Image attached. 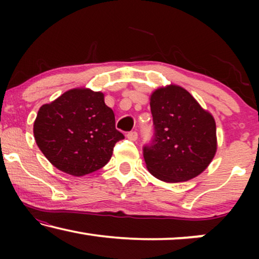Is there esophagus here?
<instances>
[{
    "mask_svg": "<svg viewBox=\"0 0 259 259\" xmlns=\"http://www.w3.org/2000/svg\"><path fill=\"white\" fill-rule=\"evenodd\" d=\"M127 139H130L131 141H136L138 139V133L136 131H133V132H128L127 133Z\"/></svg>",
    "mask_w": 259,
    "mask_h": 259,
    "instance_id": "obj_1",
    "label": "esophagus"
}]
</instances>
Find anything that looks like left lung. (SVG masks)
<instances>
[{
  "label": "left lung",
  "instance_id": "8db88e82",
  "mask_svg": "<svg viewBox=\"0 0 259 259\" xmlns=\"http://www.w3.org/2000/svg\"><path fill=\"white\" fill-rule=\"evenodd\" d=\"M150 106L155 133L151 146L144 148L147 169L165 183L196 178L217 152L213 115L173 83L152 92Z\"/></svg>",
  "mask_w": 259,
  "mask_h": 259
}]
</instances>
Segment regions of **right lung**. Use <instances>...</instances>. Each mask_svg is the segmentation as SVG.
<instances>
[{
	"label": "right lung",
	"instance_id": "add662e5",
	"mask_svg": "<svg viewBox=\"0 0 259 259\" xmlns=\"http://www.w3.org/2000/svg\"><path fill=\"white\" fill-rule=\"evenodd\" d=\"M33 132L49 162L74 177L104 167L116 141L123 139L104 93L86 87L73 88L42 105Z\"/></svg>",
	"mask_w": 259,
	"mask_h": 259
}]
</instances>
